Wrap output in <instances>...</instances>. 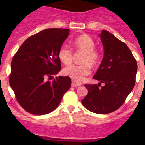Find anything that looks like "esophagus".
I'll use <instances>...</instances> for the list:
<instances>
[{
    "instance_id": "esophagus-1",
    "label": "esophagus",
    "mask_w": 145,
    "mask_h": 145,
    "mask_svg": "<svg viewBox=\"0 0 145 145\" xmlns=\"http://www.w3.org/2000/svg\"><path fill=\"white\" fill-rule=\"evenodd\" d=\"M80 85H82V84L80 82H77L75 81V80H72V86L78 87Z\"/></svg>"
}]
</instances>
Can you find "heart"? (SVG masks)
I'll use <instances>...</instances> for the list:
<instances>
[{"mask_svg":"<svg viewBox=\"0 0 145 145\" xmlns=\"http://www.w3.org/2000/svg\"><path fill=\"white\" fill-rule=\"evenodd\" d=\"M73 46L77 53H82L79 59L81 63L67 67L64 69L63 72L73 80L80 81L91 73L90 64L95 66L98 64L99 54L94 48V40L88 35H82L75 38ZM58 57L64 65H69L73 61V51L66 45H62L59 49Z\"/></svg>","mask_w":145,"mask_h":145,"instance_id":"obj_1","label":"heart"}]
</instances>
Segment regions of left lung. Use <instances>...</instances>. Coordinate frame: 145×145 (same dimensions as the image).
Masks as SVG:
<instances>
[{
    "label": "left lung",
    "mask_w": 145,
    "mask_h": 145,
    "mask_svg": "<svg viewBox=\"0 0 145 145\" xmlns=\"http://www.w3.org/2000/svg\"><path fill=\"white\" fill-rule=\"evenodd\" d=\"M99 36L104 57L93 78L100 83L85 84L88 92L81 102L91 112L107 114L121 107L134 88L137 64L125 43L105 29Z\"/></svg>",
    "instance_id": "8db88e82"
}]
</instances>
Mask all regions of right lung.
<instances>
[{"label":"right lung","instance_id":"obj_1","mask_svg":"<svg viewBox=\"0 0 145 145\" xmlns=\"http://www.w3.org/2000/svg\"><path fill=\"white\" fill-rule=\"evenodd\" d=\"M69 29L51 28L25 40L11 61L9 84L21 107L33 115H46L57 107L71 86L68 76L52 78L61 70L58 52Z\"/></svg>","mask_w":145,"mask_h":145}]
</instances>
